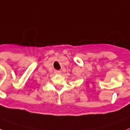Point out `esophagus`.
<instances>
[{"instance_id":"esophagus-1","label":"esophagus","mask_w":130,"mask_h":130,"mask_svg":"<svg viewBox=\"0 0 130 130\" xmlns=\"http://www.w3.org/2000/svg\"><path fill=\"white\" fill-rule=\"evenodd\" d=\"M55 73H57V74H59V73H61V71L55 70Z\"/></svg>"}]
</instances>
